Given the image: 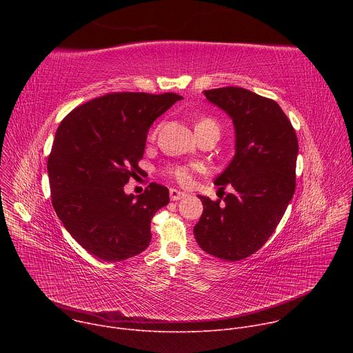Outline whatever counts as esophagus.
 <instances>
[{
  "label": "esophagus",
  "instance_id": "1",
  "mask_svg": "<svg viewBox=\"0 0 353 353\" xmlns=\"http://www.w3.org/2000/svg\"><path fill=\"white\" fill-rule=\"evenodd\" d=\"M169 194H170V199H172V201H179V199H181V198L185 196V192L179 191V190H176V188H170Z\"/></svg>",
  "mask_w": 353,
  "mask_h": 353
}]
</instances>
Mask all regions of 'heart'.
Wrapping results in <instances>:
<instances>
[{
	"label": "heart",
	"mask_w": 353,
	"mask_h": 353,
	"mask_svg": "<svg viewBox=\"0 0 353 353\" xmlns=\"http://www.w3.org/2000/svg\"><path fill=\"white\" fill-rule=\"evenodd\" d=\"M204 123H215L214 120L211 119H205L203 121H199L196 125L199 124H204ZM216 124V123H215ZM195 125V127H196ZM157 135V131L152 132V137ZM199 172V166L195 165V163H188V165H174V166H170L166 173L169 176H172L173 179H176V181H179L180 184L183 185H190L192 183V177H194V173Z\"/></svg>",
	"instance_id": "heart-1"
}]
</instances>
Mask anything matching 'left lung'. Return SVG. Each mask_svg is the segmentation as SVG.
Returning <instances> with one entry per match:
<instances>
[{
  "instance_id": "1",
  "label": "left lung",
  "mask_w": 353,
  "mask_h": 353,
  "mask_svg": "<svg viewBox=\"0 0 353 353\" xmlns=\"http://www.w3.org/2000/svg\"><path fill=\"white\" fill-rule=\"evenodd\" d=\"M233 121L236 154L215 184L234 188L223 201L198 195L204 205L194 226L208 254L239 261L265 244L282 219L296 187V132L272 99L237 86L204 90Z\"/></svg>"
}]
</instances>
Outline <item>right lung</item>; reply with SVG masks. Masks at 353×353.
Here are the masks:
<instances>
[{"instance_id": "obj_1", "label": "right lung", "mask_w": 353, "mask_h": 353, "mask_svg": "<svg viewBox=\"0 0 353 353\" xmlns=\"http://www.w3.org/2000/svg\"><path fill=\"white\" fill-rule=\"evenodd\" d=\"M183 97L176 93H108L78 106L60 123L47 172L54 211L92 256L114 263L150 241V219L169 204V190L150 183L124 192L143 157L149 127Z\"/></svg>"}]
</instances>
